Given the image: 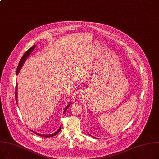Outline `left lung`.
<instances>
[{"instance_id": "left-lung-1", "label": "left lung", "mask_w": 159, "mask_h": 159, "mask_svg": "<svg viewBox=\"0 0 159 159\" xmlns=\"http://www.w3.org/2000/svg\"><path fill=\"white\" fill-rule=\"evenodd\" d=\"M91 137H93V136H92V135H91Z\"/></svg>"}]
</instances>
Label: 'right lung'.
Returning <instances> with one entry per match:
<instances>
[{
	"mask_svg": "<svg viewBox=\"0 0 159 159\" xmlns=\"http://www.w3.org/2000/svg\"><path fill=\"white\" fill-rule=\"evenodd\" d=\"M35 47H36V45H33V47H30L28 50H27V51L25 52V54H24V56H22V59H21L20 61V62H19V64H18V65L17 70H16V75H18V74L19 71H20V69L22 68V66H23V65H24V62L25 61L26 59H27V58L29 57V56L30 54V53L33 51V50L34 49ZM15 98H16V103H17V85H16V89H15ZM70 105H71V103H70V104H68V105H67V106L66 107V108H65V111H64V113L66 112V111L68 109V108L70 106ZM61 129V126H60L59 129H58V130H57V131H56V132L55 133H54V134H50V135H43V134H39L36 133V132H34V131H33V130H30V131H32L33 132H34V134H36V135H39V136H41V137H50L54 136L55 135L57 134L60 132Z\"/></svg>",
	"mask_w": 159,
	"mask_h": 159,
	"instance_id": "add662e5",
	"label": "right lung"
}]
</instances>
